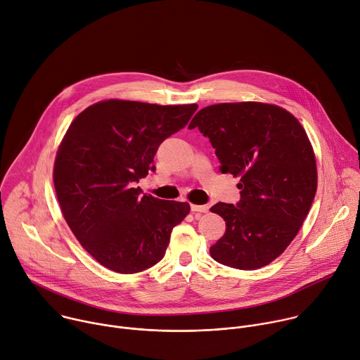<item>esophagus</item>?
I'll return each mask as SVG.
<instances>
[{"label": "esophagus", "mask_w": 360, "mask_h": 360, "mask_svg": "<svg viewBox=\"0 0 360 360\" xmlns=\"http://www.w3.org/2000/svg\"><path fill=\"white\" fill-rule=\"evenodd\" d=\"M191 212H197V213H207L209 212V206L203 205H191Z\"/></svg>", "instance_id": "1"}]
</instances>
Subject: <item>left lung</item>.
<instances>
[{
    "label": "left lung",
    "instance_id": "left-lung-1",
    "mask_svg": "<svg viewBox=\"0 0 360 360\" xmlns=\"http://www.w3.org/2000/svg\"><path fill=\"white\" fill-rule=\"evenodd\" d=\"M195 127L216 148L220 172L240 177L237 206L210 209L226 221L210 256L240 270L267 266L292 243L316 194V157L303 126L282 107L242 101L202 108L188 124Z\"/></svg>",
    "mask_w": 360,
    "mask_h": 360
}]
</instances>
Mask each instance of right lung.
I'll list each match as a JSON object with an SVG mask.
<instances>
[{"label": "right lung", "instance_id": "right-lung-1", "mask_svg": "<svg viewBox=\"0 0 360 360\" xmlns=\"http://www.w3.org/2000/svg\"><path fill=\"white\" fill-rule=\"evenodd\" d=\"M197 104L157 105L103 100L79 112L64 134L53 180L61 213L82 245L104 267L131 274L165 257L186 202L141 195L154 154L181 130Z\"/></svg>", "mask_w": 360, "mask_h": 360}]
</instances>
